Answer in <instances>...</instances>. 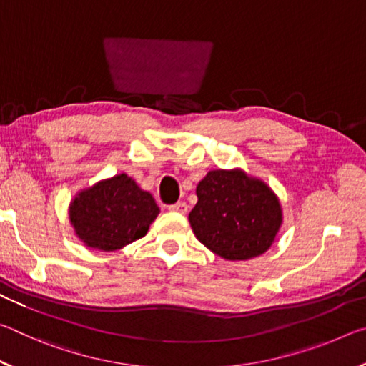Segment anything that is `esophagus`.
<instances>
[{
    "mask_svg": "<svg viewBox=\"0 0 366 366\" xmlns=\"http://www.w3.org/2000/svg\"><path fill=\"white\" fill-rule=\"evenodd\" d=\"M168 208H169V212H176V213H181V214H185V213H187V209H189L187 203H185V202H177V203H174V205H169Z\"/></svg>",
    "mask_w": 366,
    "mask_h": 366,
    "instance_id": "1",
    "label": "esophagus"
}]
</instances>
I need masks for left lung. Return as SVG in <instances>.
<instances>
[{"instance_id":"obj_1","label":"left lung","mask_w":366,"mask_h":366,"mask_svg":"<svg viewBox=\"0 0 366 366\" xmlns=\"http://www.w3.org/2000/svg\"><path fill=\"white\" fill-rule=\"evenodd\" d=\"M198 202L189 214L200 242L221 258L250 259L274 242L282 222L277 197L244 171H209L197 185Z\"/></svg>"}]
</instances>
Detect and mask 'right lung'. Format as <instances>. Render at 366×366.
I'll list each match as a JSON object with an SVG mask.
<instances>
[{
    "label": "right lung",
    "mask_w": 366,
    "mask_h": 366,
    "mask_svg": "<svg viewBox=\"0 0 366 366\" xmlns=\"http://www.w3.org/2000/svg\"><path fill=\"white\" fill-rule=\"evenodd\" d=\"M159 213L152 194L134 179L119 174L82 190L69 216L79 239L92 249L114 252L148 232Z\"/></svg>",
    "instance_id": "1"
}]
</instances>
